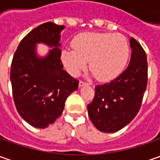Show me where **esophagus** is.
Instances as JSON below:
<instances>
[{
	"label": "esophagus",
	"instance_id": "obj_1",
	"mask_svg": "<svg viewBox=\"0 0 160 160\" xmlns=\"http://www.w3.org/2000/svg\"><path fill=\"white\" fill-rule=\"evenodd\" d=\"M88 83H84V82H83V81H80L79 82V87H83V86H84V85H87Z\"/></svg>",
	"mask_w": 160,
	"mask_h": 160
}]
</instances>
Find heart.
Wrapping results in <instances>:
<instances>
[{
  "mask_svg": "<svg viewBox=\"0 0 160 160\" xmlns=\"http://www.w3.org/2000/svg\"><path fill=\"white\" fill-rule=\"evenodd\" d=\"M72 46L74 50L61 52L68 72L76 77L89 61L90 69L101 82H108L118 77L129 56L128 42L120 34L84 33L73 40Z\"/></svg>",
  "mask_w": 160,
  "mask_h": 160,
  "instance_id": "b5f03b06",
  "label": "heart"
}]
</instances>
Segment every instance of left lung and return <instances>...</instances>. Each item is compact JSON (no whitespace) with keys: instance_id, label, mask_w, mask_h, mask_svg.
Instances as JSON below:
<instances>
[{"instance_id":"left-lung-1","label":"left lung","mask_w":160,"mask_h":160,"mask_svg":"<svg viewBox=\"0 0 160 160\" xmlns=\"http://www.w3.org/2000/svg\"><path fill=\"white\" fill-rule=\"evenodd\" d=\"M130 63L110 83L95 86L93 101L87 106L91 121L98 130L115 132L127 126L137 115L148 82V63L143 48L130 38Z\"/></svg>"}]
</instances>
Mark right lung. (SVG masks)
I'll return each instance as SVG.
<instances>
[{
	"label": "right lung",
	"mask_w": 160,
	"mask_h": 160,
	"mask_svg": "<svg viewBox=\"0 0 160 160\" xmlns=\"http://www.w3.org/2000/svg\"><path fill=\"white\" fill-rule=\"evenodd\" d=\"M64 26L42 24L20 42L10 67L16 108L30 126L46 128L62 114L65 102L78 88V81L63 69L60 33ZM37 43L52 48L44 57L37 54Z\"/></svg>",
	"instance_id": "add662e5"
}]
</instances>
